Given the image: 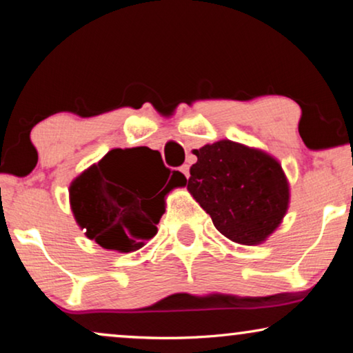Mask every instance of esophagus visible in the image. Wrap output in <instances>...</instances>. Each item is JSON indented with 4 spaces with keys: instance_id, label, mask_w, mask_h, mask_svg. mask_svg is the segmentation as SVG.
Segmentation results:
<instances>
[{
    "instance_id": "1",
    "label": "esophagus",
    "mask_w": 353,
    "mask_h": 353,
    "mask_svg": "<svg viewBox=\"0 0 353 353\" xmlns=\"http://www.w3.org/2000/svg\"><path fill=\"white\" fill-rule=\"evenodd\" d=\"M178 172H180V173H183V176H185V178H186V180H188V178H190V167H188V165H186V163H185V165L178 167Z\"/></svg>"
}]
</instances>
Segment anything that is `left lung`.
I'll use <instances>...</instances> for the list:
<instances>
[{
    "instance_id": "left-lung-1",
    "label": "left lung",
    "mask_w": 353,
    "mask_h": 353,
    "mask_svg": "<svg viewBox=\"0 0 353 353\" xmlns=\"http://www.w3.org/2000/svg\"><path fill=\"white\" fill-rule=\"evenodd\" d=\"M188 190L215 228L238 244L268 238L289 204V185L276 159L230 139L194 149Z\"/></svg>"
}]
</instances>
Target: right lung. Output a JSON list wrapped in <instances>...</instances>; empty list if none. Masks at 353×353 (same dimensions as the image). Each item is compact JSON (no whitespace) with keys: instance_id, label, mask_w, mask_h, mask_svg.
<instances>
[{"instance_id":"right-lung-1","label":"right lung","mask_w":353,"mask_h":353,"mask_svg":"<svg viewBox=\"0 0 353 353\" xmlns=\"http://www.w3.org/2000/svg\"><path fill=\"white\" fill-rule=\"evenodd\" d=\"M157 151L151 149H112L70 185V207L77 223L101 248L133 252L157 233V223L165 210L163 197L186 178L163 165L167 180L154 177L151 163ZM162 161V159H161ZM154 163V162H152Z\"/></svg>"}]
</instances>
